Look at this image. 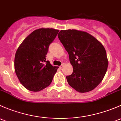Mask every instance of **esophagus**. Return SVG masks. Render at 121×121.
<instances>
[{
	"label": "esophagus",
	"instance_id": "1",
	"mask_svg": "<svg viewBox=\"0 0 121 121\" xmlns=\"http://www.w3.org/2000/svg\"><path fill=\"white\" fill-rule=\"evenodd\" d=\"M63 66H64V63H62V64L61 65V66H59V68H60V69H62V68L63 67Z\"/></svg>",
	"mask_w": 121,
	"mask_h": 121
}]
</instances>
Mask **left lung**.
<instances>
[{"label":"left lung","mask_w":121,"mask_h":121,"mask_svg":"<svg viewBox=\"0 0 121 121\" xmlns=\"http://www.w3.org/2000/svg\"><path fill=\"white\" fill-rule=\"evenodd\" d=\"M58 36L73 68L72 74L66 76L68 84L80 93L93 90L103 80L108 68L104 47L84 31L61 30Z\"/></svg>","instance_id":"8db88e82"}]
</instances>
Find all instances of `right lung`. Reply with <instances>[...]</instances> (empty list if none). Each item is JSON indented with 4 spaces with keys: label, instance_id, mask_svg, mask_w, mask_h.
Wrapping results in <instances>:
<instances>
[{
    "label": "right lung",
    "instance_id": "1",
    "mask_svg": "<svg viewBox=\"0 0 121 121\" xmlns=\"http://www.w3.org/2000/svg\"><path fill=\"white\" fill-rule=\"evenodd\" d=\"M58 30L40 28L26 37L15 55L14 69L20 83L31 91H39L51 83L58 66L47 60L49 46L56 37Z\"/></svg>",
    "mask_w": 121,
    "mask_h": 121
}]
</instances>
